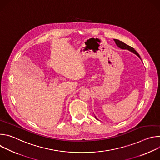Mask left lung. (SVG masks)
Here are the masks:
<instances>
[{
	"label": "left lung",
	"instance_id": "1",
	"mask_svg": "<svg viewBox=\"0 0 160 160\" xmlns=\"http://www.w3.org/2000/svg\"><path fill=\"white\" fill-rule=\"evenodd\" d=\"M114 40H115V42L117 45V46H118L119 48H120V49H127V50H128V51L132 52L133 53H134L135 54H136L137 56H138L140 59H141V57H140V56H139V54L138 53V52H137L133 48L129 46V45H127V44L125 43L124 42H122V41H120L119 40L114 39ZM96 118L97 120H98L96 117Z\"/></svg>",
	"mask_w": 160,
	"mask_h": 160
}]
</instances>
